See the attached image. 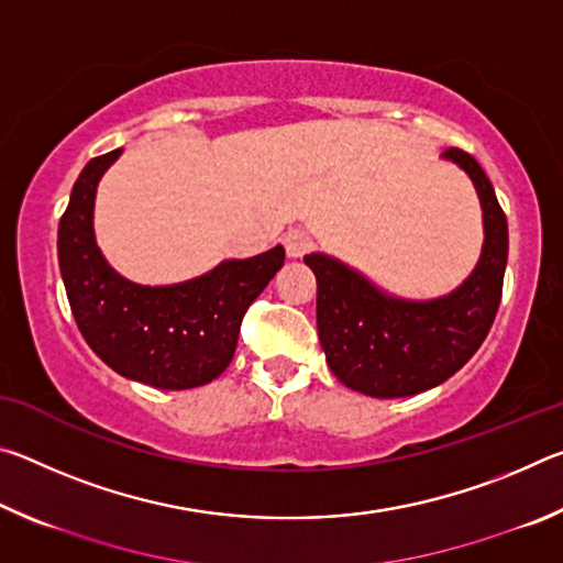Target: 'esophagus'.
<instances>
[{
	"mask_svg": "<svg viewBox=\"0 0 563 563\" xmlns=\"http://www.w3.org/2000/svg\"><path fill=\"white\" fill-rule=\"evenodd\" d=\"M283 245H285V253L290 255V258H300V255H305L310 251V235L302 233V231H288L283 235Z\"/></svg>",
	"mask_w": 563,
	"mask_h": 563,
	"instance_id": "esophagus-1",
	"label": "esophagus"
}]
</instances>
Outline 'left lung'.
<instances>
[{"label":"left lung","instance_id":"obj_1","mask_svg":"<svg viewBox=\"0 0 563 563\" xmlns=\"http://www.w3.org/2000/svg\"><path fill=\"white\" fill-rule=\"evenodd\" d=\"M442 158L470 176L484 223L479 261L452 292L399 298L332 255H305L318 280V335L328 365L342 385L367 397H409L442 385L479 350L497 316L509 255L507 216L470 154L446 148Z\"/></svg>","mask_w":563,"mask_h":563}]
</instances>
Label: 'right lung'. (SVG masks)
I'll return each mask as SVG.
<instances>
[{"label": "right lung", "instance_id": "add662e5", "mask_svg": "<svg viewBox=\"0 0 563 563\" xmlns=\"http://www.w3.org/2000/svg\"><path fill=\"white\" fill-rule=\"evenodd\" d=\"M119 156L121 148L84 166L59 221V271L74 320L121 377L158 389L201 387L231 365L247 305L283 268L285 251L275 245L253 258L223 261L184 283L123 278L93 233L99 180Z\"/></svg>", "mask_w": 563, "mask_h": 563}]
</instances>
